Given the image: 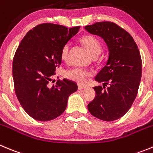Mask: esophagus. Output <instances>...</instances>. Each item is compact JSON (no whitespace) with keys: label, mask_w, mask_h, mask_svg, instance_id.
<instances>
[{"label":"esophagus","mask_w":153,"mask_h":153,"mask_svg":"<svg viewBox=\"0 0 153 153\" xmlns=\"http://www.w3.org/2000/svg\"><path fill=\"white\" fill-rule=\"evenodd\" d=\"M87 88V86H85V85H78V90H83Z\"/></svg>","instance_id":"1"}]
</instances>
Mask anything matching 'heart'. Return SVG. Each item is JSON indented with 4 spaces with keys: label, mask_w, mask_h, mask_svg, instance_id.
<instances>
[{
    "label": "heart",
    "mask_w": 153,
    "mask_h": 153,
    "mask_svg": "<svg viewBox=\"0 0 153 153\" xmlns=\"http://www.w3.org/2000/svg\"><path fill=\"white\" fill-rule=\"evenodd\" d=\"M81 41L88 53L93 57L97 56L102 51V47H101L100 42L95 37L91 36V35H85L81 38ZM69 48L70 43H66L64 44V46L61 50V59L65 62H66L68 59ZM91 75H92V72L91 71L80 68H72V69L67 70L65 72V78L80 85L86 83L88 78L91 76Z\"/></svg>",
    "instance_id": "obj_1"
}]
</instances>
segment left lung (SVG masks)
Returning <instances> with one entry per match:
<instances>
[{
    "label": "left lung",
    "instance_id": "left-lung-1",
    "mask_svg": "<svg viewBox=\"0 0 153 153\" xmlns=\"http://www.w3.org/2000/svg\"><path fill=\"white\" fill-rule=\"evenodd\" d=\"M85 28L101 37L109 51L106 64L95 78L102 87L94 88L96 97L88 110L102 121H115L129 110L137 97L142 75L140 53L132 36L114 22H99Z\"/></svg>",
    "mask_w": 153,
    "mask_h": 153
}]
</instances>
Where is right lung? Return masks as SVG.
<instances>
[{
  "label": "right lung",
  "instance_id": "obj_1",
  "mask_svg": "<svg viewBox=\"0 0 153 153\" xmlns=\"http://www.w3.org/2000/svg\"><path fill=\"white\" fill-rule=\"evenodd\" d=\"M79 28L40 24L30 30L19 45L13 60L16 95L34 119L47 122L62 115L68 97L78 90L77 84L68 79H59L53 85L51 82L62 62V47Z\"/></svg>",
  "mask_w": 153,
  "mask_h": 153
}]
</instances>
